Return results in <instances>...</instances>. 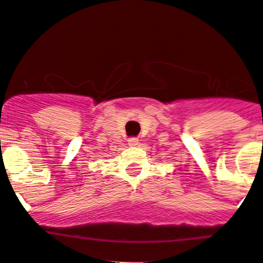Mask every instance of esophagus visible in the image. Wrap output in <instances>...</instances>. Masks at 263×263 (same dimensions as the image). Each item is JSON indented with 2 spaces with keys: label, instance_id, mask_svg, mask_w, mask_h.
Returning a JSON list of instances; mask_svg holds the SVG:
<instances>
[{
  "label": "esophagus",
  "instance_id": "34e87169",
  "mask_svg": "<svg viewBox=\"0 0 263 263\" xmlns=\"http://www.w3.org/2000/svg\"><path fill=\"white\" fill-rule=\"evenodd\" d=\"M128 143H129V145H137L138 144V138H135V137L129 138Z\"/></svg>",
  "mask_w": 263,
  "mask_h": 263
}]
</instances>
